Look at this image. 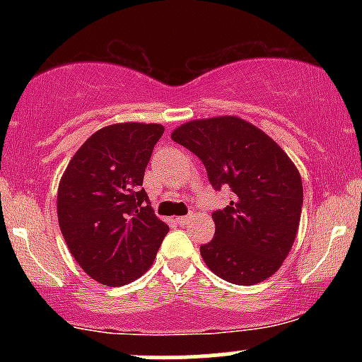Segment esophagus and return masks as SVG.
Masks as SVG:
<instances>
[{
    "mask_svg": "<svg viewBox=\"0 0 362 362\" xmlns=\"http://www.w3.org/2000/svg\"><path fill=\"white\" fill-rule=\"evenodd\" d=\"M175 221L178 224H182V226H184V224H187V223L190 221V216H178V218H175Z\"/></svg>",
    "mask_w": 362,
    "mask_h": 362,
    "instance_id": "obj_1",
    "label": "esophagus"
}]
</instances>
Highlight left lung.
Here are the masks:
<instances>
[{"mask_svg": "<svg viewBox=\"0 0 362 362\" xmlns=\"http://www.w3.org/2000/svg\"><path fill=\"white\" fill-rule=\"evenodd\" d=\"M172 139L204 163L216 190H231L230 204L213 213L214 238L201 247L207 267L240 286L279 271L303 206L301 177L291 158L264 131L233 115L190 120Z\"/></svg>", "mask_w": 362, "mask_h": 362, "instance_id": "left-lung-1", "label": "left lung"}]
</instances>
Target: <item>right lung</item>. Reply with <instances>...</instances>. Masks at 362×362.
I'll use <instances>...</instances> for the list:
<instances>
[{
  "instance_id": "add662e5",
  "label": "right lung",
  "mask_w": 362,
  "mask_h": 362,
  "mask_svg": "<svg viewBox=\"0 0 362 362\" xmlns=\"http://www.w3.org/2000/svg\"><path fill=\"white\" fill-rule=\"evenodd\" d=\"M160 124H112L74 153L57 190L66 245L91 279L117 288L151 267L168 226L141 189Z\"/></svg>"
}]
</instances>
